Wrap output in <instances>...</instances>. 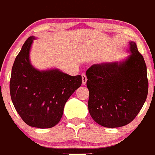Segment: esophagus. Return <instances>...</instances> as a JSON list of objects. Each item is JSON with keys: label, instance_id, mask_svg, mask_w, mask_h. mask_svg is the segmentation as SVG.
Segmentation results:
<instances>
[{"label": "esophagus", "instance_id": "1", "mask_svg": "<svg viewBox=\"0 0 155 155\" xmlns=\"http://www.w3.org/2000/svg\"><path fill=\"white\" fill-rule=\"evenodd\" d=\"M82 84H85L87 79V76H86V75L84 74V73H82Z\"/></svg>", "mask_w": 155, "mask_h": 155}]
</instances>
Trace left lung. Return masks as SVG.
Masks as SVG:
<instances>
[{"mask_svg":"<svg viewBox=\"0 0 155 155\" xmlns=\"http://www.w3.org/2000/svg\"><path fill=\"white\" fill-rule=\"evenodd\" d=\"M122 63L94 64L86 71L88 110L93 120L107 128L124 126L133 121L147 98L146 64L136 44Z\"/></svg>","mask_w":155,"mask_h":155,"instance_id":"8db88e82","label":"left lung"}]
</instances>
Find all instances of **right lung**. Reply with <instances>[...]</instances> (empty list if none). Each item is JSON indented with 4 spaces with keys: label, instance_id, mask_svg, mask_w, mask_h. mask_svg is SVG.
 <instances>
[{
    "label": "right lung",
    "instance_id": "obj_1",
    "mask_svg": "<svg viewBox=\"0 0 155 155\" xmlns=\"http://www.w3.org/2000/svg\"><path fill=\"white\" fill-rule=\"evenodd\" d=\"M34 37L26 40L13 64L9 82L16 111L30 126L52 128L62 117L64 107L82 84V76H71L58 70L39 71L32 66L29 53Z\"/></svg>",
    "mask_w": 155,
    "mask_h": 155
}]
</instances>
